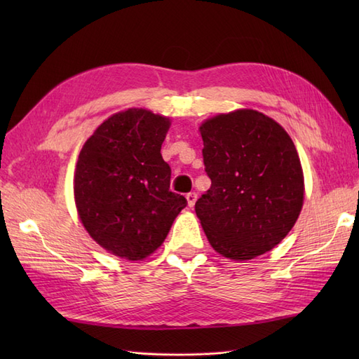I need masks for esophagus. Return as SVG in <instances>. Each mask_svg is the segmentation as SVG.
Instances as JSON below:
<instances>
[{
	"instance_id": "esophagus-1",
	"label": "esophagus",
	"mask_w": 359,
	"mask_h": 359,
	"mask_svg": "<svg viewBox=\"0 0 359 359\" xmlns=\"http://www.w3.org/2000/svg\"><path fill=\"white\" fill-rule=\"evenodd\" d=\"M186 199H187V205L190 206V208H193L194 206V203H196V199H198V194L196 193H189L187 196H186Z\"/></svg>"
}]
</instances>
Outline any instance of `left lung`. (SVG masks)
<instances>
[{
    "mask_svg": "<svg viewBox=\"0 0 359 359\" xmlns=\"http://www.w3.org/2000/svg\"><path fill=\"white\" fill-rule=\"evenodd\" d=\"M211 189L194 210L217 253L250 260L285 240L304 203V173L295 144L273 118L236 109L201 124Z\"/></svg>",
    "mask_w": 359,
    "mask_h": 359,
    "instance_id": "left-lung-1",
    "label": "left lung"
}]
</instances>
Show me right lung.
<instances>
[{
  "label": "right lung",
  "mask_w": 359,
  "mask_h": 359,
  "mask_svg": "<svg viewBox=\"0 0 359 359\" xmlns=\"http://www.w3.org/2000/svg\"><path fill=\"white\" fill-rule=\"evenodd\" d=\"M170 118L144 107L116 112L83 144L73 193L79 220L107 253L144 260L166 240L187 201L172 193L161 157Z\"/></svg>",
  "instance_id": "1"
}]
</instances>
